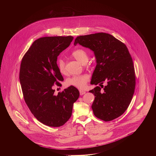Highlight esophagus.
Here are the masks:
<instances>
[{"mask_svg": "<svg viewBox=\"0 0 156 156\" xmlns=\"http://www.w3.org/2000/svg\"><path fill=\"white\" fill-rule=\"evenodd\" d=\"M86 93L85 91H83V90H80V95H84Z\"/></svg>", "mask_w": 156, "mask_h": 156, "instance_id": "34e87169", "label": "esophagus"}]
</instances>
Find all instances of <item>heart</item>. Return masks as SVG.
<instances>
[{
	"mask_svg": "<svg viewBox=\"0 0 156 156\" xmlns=\"http://www.w3.org/2000/svg\"><path fill=\"white\" fill-rule=\"evenodd\" d=\"M72 56L82 64H85L88 61V54L86 50L82 48H78L74 50L71 54ZM57 66L59 72L61 74L66 73V64L62 58H59L57 61ZM89 81V76L86 74L74 75L68 78L66 83L68 87H74L75 88L82 89L85 87L87 83Z\"/></svg>",
	"mask_w": 156,
	"mask_h": 156,
	"instance_id": "b5f03b06",
	"label": "heart"
}]
</instances>
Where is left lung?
<instances>
[{"label": "left lung", "mask_w": 156, "mask_h": 156, "mask_svg": "<svg viewBox=\"0 0 156 156\" xmlns=\"http://www.w3.org/2000/svg\"><path fill=\"white\" fill-rule=\"evenodd\" d=\"M77 44L95 54L97 64L90 83L106 84L102 91L98 86L89 90L95 97L92 105L94 115L105 122L118 118L130 104L136 85L133 62L126 45L105 33L78 36Z\"/></svg>", "instance_id": "1"}]
</instances>
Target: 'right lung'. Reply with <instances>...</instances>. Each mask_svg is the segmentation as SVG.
Segmentation results:
<instances>
[{
	"mask_svg": "<svg viewBox=\"0 0 156 156\" xmlns=\"http://www.w3.org/2000/svg\"><path fill=\"white\" fill-rule=\"evenodd\" d=\"M72 36L40 38L23 56L19 79L23 95L31 113L47 126L59 127L71 118L79 90L69 87L58 95L54 87H61L64 78L57 66V57L72 42Z\"/></svg>",
	"mask_w": 156,
	"mask_h": 156,
	"instance_id": "1",
	"label": "right lung"
}]
</instances>
